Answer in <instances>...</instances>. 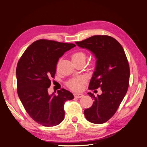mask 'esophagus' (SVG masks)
<instances>
[{"label":"esophagus","mask_w":147,"mask_h":147,"mask_svg":"<svg viewBox=\"0 0 147 147\" xmlns=\"http://www.w3.org/2000/svg\"><path fill=\"white\" fill-rule=\"evenodd\" d=\"M74 97H76V98H81V97H82L83 96V95L82 94H78V93H75L74 94Z\"/></svg>","instance_id":"1"}]
</instances>
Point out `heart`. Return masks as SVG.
Listing matches in <instances>:
<instances>
[{"instance_id":"1","label":"heart","mask_w":147,"mask_h":147,"mask_svg":"<svg viewBox=\"0 0 147 147\" xmlns=\"http://www.w3.org/2000/svg\"><path fill=\"white\" fill-rule=\"evenodd\" d=\"M86 58L85 54L82 51H78L72 55L71 60L72 62L78 61V60H85ZM84 82V80L82 78H76L71 80L67 83L68 87L73 90H80L82 87V84Z\"/></svg>"}]
</instances>
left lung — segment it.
Returning <instances> with one entry per match:
<instances>
[{
  "instance_id": "obj_1",
  "label": "left lung",
  "mask_w": 147,
  "mask_h": 147,
  "mask_svg": "<svg viewBox=\"0 0 147 147\" xmlns=\"http://www.w3.org/2000/svg\"><path fill=\"white\" fill-rule=\"evenodd\" d=\"M76 44L90 51L96 59L88 88L100 87L102 94L95 97L88 92L94 102L84 115L88 121L100 124L114 115L127 93L130 76L127 57L121 45L110 36H94Z\"/></svg>"
}]
</instances>
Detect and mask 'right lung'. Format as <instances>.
Here are the masks:
<instances>
[{
    "instance_id": "1",
    "label": "right lung",
    "mask_w": 147,
    "mask_h": 147,
    "mask_svg": "<svg viewBox=\"0 0 147 147\" xmlns=\"http://www.w3.org/2000/svg\"><path fill=\"white\" fill-rule=\"evenodd\" d=\"M74 47L72 43L37 40L27 48L18 62L16 77L19 98L32 119L43 126L53 127L61 123L65 102L74 98L64 88L57 91V95L49 94L48 88L59 58Z\"/></svg>"
}]
</instances>
